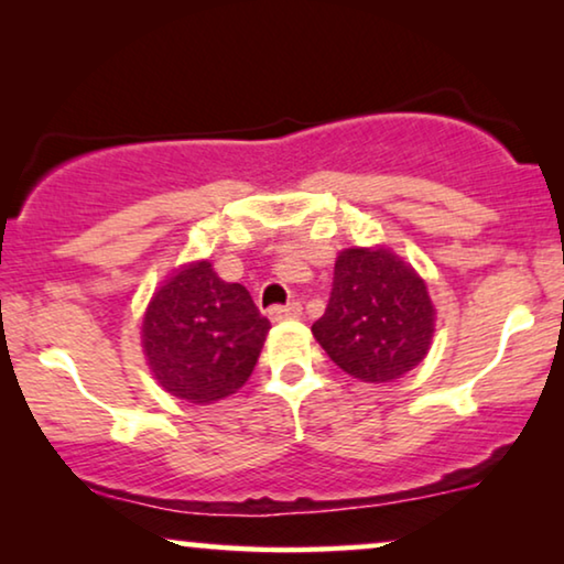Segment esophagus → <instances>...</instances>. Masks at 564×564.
I'll return each instance as SVG.
<instances>
[{
  "mask_svg": "<svg viewBox=\"0 0 564 564\" xmlns=\"http://www.w3.org/2000/svg\"><path fill=\"white\" fill-rule=\"evenodd\" d=\"M303 315V305L300 303H288V305H274L269 311V318L272 321H284V318H300Z\"/></svg>",
  "mask_w": 564,
  "mask_h": 564,
  "instance_id": "obj_1",
  "label": "esophagus"
}]
</instances>
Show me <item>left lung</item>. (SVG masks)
Masks as SVG:
<instances>
[{"instance_id":"1","label":"left lung","mask_w":564,"mask_h":564,"mask_svg":"<svg viewBox=\"0 0 564 564\" xmlns=\"http://www.w3.org/2000/svg\"><path fill=\"white\" fill-rule=\"evenodd\" d=\"M313 336L346 375L392 382L429 354L434 305L421 276L392 251L346 249Z\"/></svg>"}]
</instances>
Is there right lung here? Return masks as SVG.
I'll list each match as a JSON object with an SVG mask.
<instances>
[{
    "label": "right lung",
    "instance_id": "1",
    "mask_svg": "<svg viewBox=\"0 0 564 564\" xmlns=\"http://www.w3.org/2000/svg\"><path fill=\"white\" fill-rule=\"evenodd\" d=\"M269 328L243 284L223 282L210 261H197L153 295L141 334L161 388L205 405L249 380Z\"/></svg>",
    "mask_w": 564,
    "mask_h": 564
}]
</instances>
